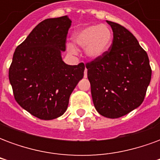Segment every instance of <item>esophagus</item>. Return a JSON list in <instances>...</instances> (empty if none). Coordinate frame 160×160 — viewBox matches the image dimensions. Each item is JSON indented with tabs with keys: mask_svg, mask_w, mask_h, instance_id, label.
I'll use <instances>...</instances> for the list:
<instances>
[{
	"mask_svg": "<svg viewBox=\"0 0 160 160\" xmlns=\"http://www.w3.org/2000/svg\"><path fill=\"white\" fill-rule=\"evenodd\" d=\"M84 77H85V78H87V68H86V69H85V71H84Z\"/></svg>",
	"mask_w": 160,
	"mask_h": 160,
	"instance_id": "1",
	"label": "esophagus"
}]
</instances>
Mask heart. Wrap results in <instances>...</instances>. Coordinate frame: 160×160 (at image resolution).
<instances>
[{"label":"heart","mask_w":160,"mask_h":160,"mask_svg":"<svg viewBox=\"0 0 160 160\" xmlns=\"http://www.w3.org/2000/svg\"><path fill=\"white\" fill-rule=\"evenodd\" d=\"M73 42L80 47H85V53L89 58L97 59L104 56L111 48L112 43V32L104 25L87 26L74 33ZM71 52L75 50L69 47Z\"/></svg>","instance_id":"heart-1"}]
</instances>
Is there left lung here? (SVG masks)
Wrapping results in <instances>:
<instances>
[{
	"label": "left lung",
	"mask_w": 160,
	"mask_h": 160,
	"mask_svg": "<svg viewBox=\"0 0 160 160\" xmlns=\"http://www.w3.org/2000/svg\"><path fill=\"white\" fill-rule=\"evenodd\" d=\"M107 23L113 32L111 48L86 67L97 111L105 118H118L142 104L152 69L135 37L118 23Z\"/></svg>",
	"instance_id": "left-lung-1"
}]
</instances>
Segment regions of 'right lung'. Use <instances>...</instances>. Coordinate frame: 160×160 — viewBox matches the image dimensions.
<instances>
[{
	"instance_id": "add662e5",
	"label": "right lung",
	"mask_w": 160,
	"mask_h": 160,
	"mask_svg": "<svg viewBox=\"0 0 160 160\" xmlns=\"http://www.w3.org/2000/svg\"><path fill=\"white\" fill-rule=\"evenodd\" d=\"M71 22L68 16L40 22L16 48L9 68L16 102L42 120L64 114L70 95L84 76V63L68 65L61 56Z\"/></svg>"
}]
</instances>
